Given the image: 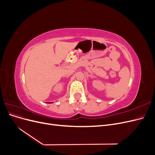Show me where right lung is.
<instances>
[{
	"mask_svg": "<svg viewBox=\"0 0 155 155\" xmlns=\"http://www.w3.org/2000/svg\"><path fill=\"white\" fill-rule=\"evenodd\" d=\"M53 102H47V104H52Z\"/></svg>",
	"mask_w": 155,
	"mask_h": 155,
	"instance_id": "1",
	"label": "right lung"
}]
</instances>
